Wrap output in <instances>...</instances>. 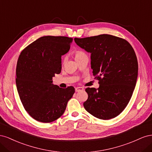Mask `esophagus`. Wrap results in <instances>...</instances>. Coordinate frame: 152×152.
I'll return each instance as SVG.
<instances>
[{
  "label": "esophagus",
  "instance_id": "obj_1",
  "mask_svg": "<svg viewBox=\"0 0 152 152\" xmlns=\"http://www.w3.org/2000/svg\"><path fill=\"white\" fill-rule=\"evenodd\" d=\"M84 90V88L83 87H75V91L76 92H79V91H83Z\"/></svg>",
  "mask_w": 152,
  "mask_h": 152
}]
</instances>
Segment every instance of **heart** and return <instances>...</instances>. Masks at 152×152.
<instances>
[{
	"instance_id": "obj_1",
	"label": "heart",
	"mask_w": 152,
	"mask_h": 152,
	"mask_svg": "<svg viewBox=\"0 0 152 152\" xmlns=\"http://www.w3.org/2000/svg\"><path fill=\"white\" fill-rule=\"evenodd\" d=\"M86 54L83 51V50H80V49L75 50L74 51V56H75V58L76 60L81 58L82 57L86 56Z\"/></svg>"
}]
</instances>
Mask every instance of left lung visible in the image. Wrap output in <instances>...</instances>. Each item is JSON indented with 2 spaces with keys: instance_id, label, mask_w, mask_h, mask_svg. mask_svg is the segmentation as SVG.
<instances>
[{
  "instance_id": "obj_1",
  "label": "left lung",
  "mask_w": 152,
  "mask_h": 152,
  "mask_svg": "<svg viewBox=\"0 0 152 152\" xmlns=\"http://www.w3.org/2000/svg\"><path fill=\"white\" fill-rule=\"evenodd\" d=\"M74 40L91 53V68L99 80L98 89H86L85 109L99 119L115 118L127 107L136 86L138 65L134 49L126 40L108 34Z\"/></svg>"
}]
</instances>
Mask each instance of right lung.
Here are the masks:
<instances>
[{"label": "right lung", "mask_w": 152, "mask_h": 152, "mask_svg": "<svg viewBox=\"0 0 152 152\" xmlns=\"http://www.w3.org/2000/svg\"><path fill=\"white\" fill-rule=\"evenodd\" d=\"M72 38L44 36L22 50L16 65V84L21 102L35 120L56 121L65 112L74 87L53 85V77L61 71V56L70 48Z\"/></svg>", "instance_id": "obj_1"}]
</instances>
